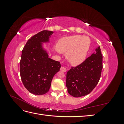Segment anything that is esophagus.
<instances>
[{
    "mask_svg": "<svg viewBox=\"0 0 124 124\" xmlns=\"http://www.w3.org/2000/svg\"><path fill=\"white\" fill-rule=\"evenodd\" d=\"M61 70L62 72H66L67 71V69L66 68V67H62L61 68Z\"/></svg>",
    "mask_w": 124,
    "mask_h": 124,
    "instance_id": "1",
    "label": "esophagus"
}]
</instances>
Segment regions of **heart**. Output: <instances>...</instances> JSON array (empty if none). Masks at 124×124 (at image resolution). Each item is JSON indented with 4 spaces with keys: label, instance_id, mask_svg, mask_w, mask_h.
I'll return each mask as SVG.
<instances>
[{
    "label": "heart",
    "instance_id": "1",
    "mask_svg": "<svg viewBox=\"0 0 124 124\" xmlns=\"http://www.w3.org/2000/svg\"><path fill=\"white\" fill-rule=\"evenodd\" d=\"M89 45L88 37L76 35L60 39L56 45V49L60 53H66V57L70 64L78 66L85 60Z\"/></svg>",
    "mask_w": 124,
    "mask_h": 124
}]
</instances>
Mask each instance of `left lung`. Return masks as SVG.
Returning <instances> with one entry per match:
<instances>
[{
	"label": "left lung",
	"mask_w": 124,
	"mask_h": 124,
	"mask_svg": "<svg viewBox=\"0 0 124 124\" xmlns=\"http://www.w3.org/2000/svg\"><path fill=\"white\" fill-rule=\"evenodd\" d=\"M102 69V55L99 46L84 62L67 72L66 86L68 93L74 97L89 94L98 84Z\"/></svg>",
	"instance_id": "obj_1"
}]
</instances>
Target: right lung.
Instances as JSON below:
<instances>
[{"instance_id":"obj_1","label":"right lung","mask_w":124,"mask_h":124,"mask_svg":"<svg viewBox=\"0 0 124 124\" xmlns=\"http://www.w3.org/2000/svg\"><path fill=\"white\" fill-rule=\"evenodd\" d=\"M53 31L44 30L29 39L22 51L20 61V75L28 91L36 95L47 93L54 75L61 67L59 62L48 57L43 47L49 42Z\"/></svg>"}]
</instances>
